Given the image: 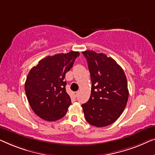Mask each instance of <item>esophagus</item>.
<instances>
[{
  "label": "esophagus",
  "instance_id": "obj_1",
  "mask_svg": "<svg viewBox=\"0 0 155 155\" xmlns=\"http://www.w3.org/2000/svg\"><path fill=\"white\" fill-rule=\"evenodd\" d=\"M78 93H79V92H78V91H77V92H74V93H73L74 96L75 97H77V95H78Z\"/></svg>",
  "mask_w": 155,
  "mask_h": 155
}]
</instances>
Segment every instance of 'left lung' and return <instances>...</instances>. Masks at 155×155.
Instances as JSON below:
<instances>
[{"label":"left lung","mask_w":155,"mask_h":155,"mask_svg":"<svg viewBox=\"0 0 155 155\" xmlns=\"http://www.w3.org/2000/svg\"><path fill=\"white\" fill-rule=\"evenodd\" d=\"M88 62L92 88L88 101L83 104L86 120L91 125L104 127L121 116L128 98L127 79L123 69L105 54L82 52Z\"/></svg>","instance_id":"obj_1"}]
</instances>
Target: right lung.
<instances>
[{
	"label": "right lung",
	"mask_w": 155,
	"mask_h": 155,
	"mask_svg": "<svg viewBox=\"0 0 155 155\" xmlns=\"http://www.w3.org/2000/svg\"><path fill=\"white\" fill-rule=\"evenodd\" d=\"M79 53L47 56L29 72L25 89L32 110L44 120L53 121L66 114L71 98L66 92L65 74L73 67Z\"/></svg>",
	"instance_id": "right-lung-1"
}]
</instances>
